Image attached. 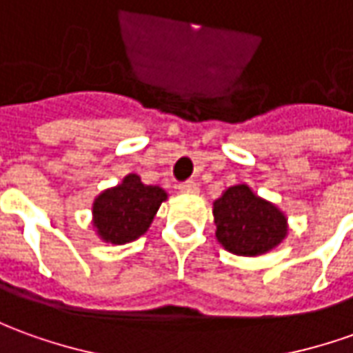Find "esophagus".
I'll return each instance as SVG.
<instances>
[{
  "mask_svg": "<svg viewBox=\"0 0 353 353\" xmlns=\"http://www.w3.org/2000/svg\"><path fill=\"white\" fill-rule=\"evenodd\" d=\"M177 189H179L181 193H187V195H189V193H196V191H199V183H196V181H193V179H189V181L179 183V185H177Z\"/></svg>",
  "mask_w": 353,
  "mask_h": 353,
  "instance_id": "esophagus-1",
  "label": "esophagus"
}]
</instances>
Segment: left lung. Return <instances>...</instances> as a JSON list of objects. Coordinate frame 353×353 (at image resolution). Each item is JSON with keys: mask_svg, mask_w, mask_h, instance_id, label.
<instances>
[{"mask_svg": "<svg viewBox=\"0 0 353 353\" xmlns=\"http://www.w3.org/2000/svg\"><path fill=\"white\" fill-rule=\"evenodd\" d=\"M216 239L234 255L257 257L286 237V216L247 185L228 187L214 201Z\"/></svg>", "mask_w": 353, "mask_h": 353, "instance_id": "obj_1", "label": "left lung"}]
</instances>
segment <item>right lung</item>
<instances>
[{
	"mask_svg": "<svg viewBox=\"0 0 353 353\" xmlns=\"http://www.w3.org/2000/svg\"><path fill=\"white\" fill-rule=\"evenodd\" d=\"M166 196L162 187L145 185L137 174H129L119 185L96 196L92 214L98 236L116 245L135 241L148 230Z\"/></svg>",
	"mask_w": 353,
	"mask_h": 353,
	"instance_id": "add662e5",
	"label": "right lung"
}]
</instances>
